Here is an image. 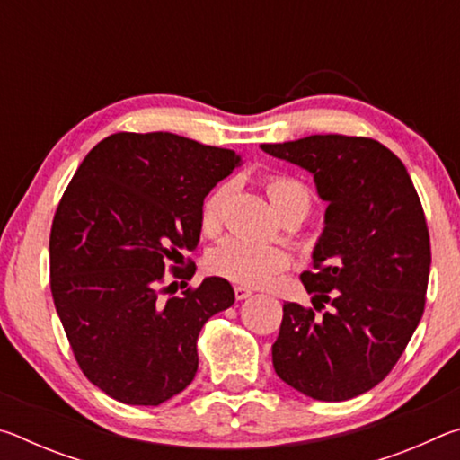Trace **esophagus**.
<instances>
[{
  "instance_id": "34e87169",
  "label": "esophagus",
  "mask_w": 460,
  "mask_h": 460,
  "mask_svg": "<svg viewBox=\"0 0 460 460\" xmlns=\"http://www.w3.org/2000/svg\"><path fill=\"white\" fill-rule=\"evenodd\" d=\"M233 290H235V298H237V300H245V298H249V296L253 294V292L249 290V288H245V286H235V288H233Z\"/></svg>"
}]
</instances>
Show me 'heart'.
I'll return each instance as SVG.
<instances>
[{"mask_svg":"<svg viewBox=\"0 0 460 460\" xmlns=\"http://www.w3.org/2000/svg\"><path fill=\"white\" fill-rule=\"evenodd\" d=\"M266 189L279 215L294 207H306L308 211L310 194L306 186L296 178L274 174L266 181ZM227 194L229 186L221 184L202 202L200 223L207 231L219 227ZM288 261L290 260L282 247L255 243V241L241 237L223 241L211 255V268L217 274L245 286H266L271 282V278L288 268Z\"/></svg>","mask_w":460,"mask_h":460,"instance_id":"1","label":"heart"}]
</instances>
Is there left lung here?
<instances>
[{"label": "left lung", "instance_id": "left-lung-1", "mask_svg": "<svg viewBox=\"0 0 460 460\" xmlns=\"http://www.w3.org/2000/svg\"><path fill=\"white\" fill-rule=\"evenodd\" d=\"M313 172L329 202L300 276L313 308L286 302L271 361L278 377L321 402L357 398L398 363L422 318L430 235L406 166L371 137L308 136L261 144Z\"/></svg>", "mask_w": 460, "mask_h": 460}]
</instances>
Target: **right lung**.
<instances>
[{"label":"right lung","instance_id":"obj_1","mask_svg":"<svg viewBox=\"0 0 460 460\" xmlns=\"http://www.w3.org/2000/svg\"><path fill=\"white\" fill-rule=\"evenodd\" d=\"M239 160L168 131H119L68 182L50 229V290L76 363L109 398L160 406L197 376L202 324L235 292L213 276L164 299L176 286L164 271L192 278L181 252L197 249L202 202Z\"/></svg>","mask_w":460,"mask_h":460}]
</instances>
